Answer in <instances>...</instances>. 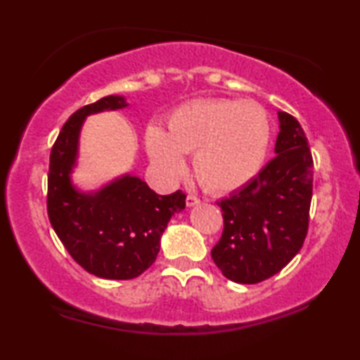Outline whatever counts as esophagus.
<instances>
[{"label":"esophagus","instance_id":"esophagus-1","mask_svg":"<svg viewBox=\"0 0 360 360\" xmlns=\"http://www.w3.org/2000/svg\"><path fill=\"white\" fill-rule=\"evenodd\" d=\"M198 205H201V200L198 198V196H195V195L186 196V206H188V208H193V206H198Z\"/></svg>","mask_w":360,"mask_h":360}]
</instances>
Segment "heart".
Masks as SVG:
<instances>
[{
  "instance_id": "heart-1",
  "label": "heart",
  "mask_w": 360,
  "mask_h": 360,
  "mask_svg": "<svg viewBox=\"0 0 360 360\" xmlns=\"http://www.w3.org/2000/svg\"><path fill=\"white\" fill-rule=\"evenodd\" d=\"M270 144V122L254 101L198 100L172 112L167 132L150 126L146 147L167 180L185 174L184 154H193L196 180L211 193L243 188L262 169Z\"/></svg>"
}]
</instances>
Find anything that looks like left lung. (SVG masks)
<instances>
[{
    "label": "left lung",
    "instance_id": "8db88e82",
    "mask_svg": "<svg viewBox=\"0 0 360 360\" xmlns=\"http://www.w3.org/2000/svg\"><path fill=\"white\" fill-rule=\"evenodd\" d=\"M275 157L248 185L218 201L224 231L211 257L226 278L259 283L302 249L313 193V157L300 122L278 111Z\"/></svg>",
    "mask_w": 360,
    "mask_h": 360
}]
</instances>
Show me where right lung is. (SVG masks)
I'll return each mask as SVG.
<instances>
[{
    "instance_id": "add662e5",
    "label": "right lung",
    "mask_w": 360,
    "mask_h": 360,
    "mask_svg": "<svg viewBox=\"0 0 360 360\" xmlns=\"http://www.w3.org/2000/svg\"><path fill=\"white\" fill-rule=\"evenodd\" d=\"M127 108L121 95L86 105L68 117L51 152L47 213L68 254L88 274L108 280L139 277L155 262L160 238L186 195H157L139 176L124 174L96 190H80L78 164L83 122L90 115Z\"/></svg>"
}]
</instances>
